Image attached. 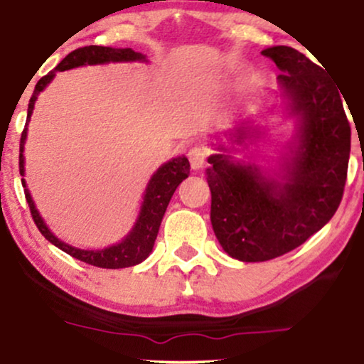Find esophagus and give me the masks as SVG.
Here are the masks:
<instances>
[{
	"label": "esophagus",
	"instance_id": "34e87169",
	"mask_svg": "<svg viewBox=\"0 0 364 364\" xmlns=\"http://www.w3.org/2000/svg\"><path fill=\"white\" fill-rule=\"evenodd\" d=\"M206 156H208V149L203 148V146H195V148L190 149L188 153V159H190V164L193 169H201L206 163Z\"/></svg>",
	"mask_w": 364,
	"mask_h": 364
}]
</instances>
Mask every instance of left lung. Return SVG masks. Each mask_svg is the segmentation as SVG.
<instances>
[{
  "label": "left lung",
  "mask_w": 364,
  "mask_h": 364,
  "mask_svg": "<svg viewBox=\"0 0 364 364\" xmlns=\"http://www.w3.org/2000/svg\"><path fill=\"white\" fill-rule=\"evenodd\" d=\"M262 53L282 72L275 110L294 119V134L275 166H259L235 154L255 146L267 127L242 119L225 132L227 142L211 144L216 153L206 169L211 227L223 250L240 262L275 259L319 232L341 203L351 151L341 90L324 68L284 45Z\"/></svg>",
  "instance_id": "1"
}]
</instances>
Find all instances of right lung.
I'll return each instance as SVG.
<instances>
[{"mask_svg":"<svg viewBox=\"0 0 364 364\" xmlns=\"http://www.w3.org/2000/svg\"><path fill=\"white\" fill-rule=\"evenodd\" d=\"M127 62H148L146 55L139 52H134L132 48H112V47H97V45H89V47H82L73 50L68 53L57 67L53 68L48 75L41 77L38 84L35 85L33 95H31L28 104V116H26V126L21 134L20 141V174L25 176V142L26 136H28V122L33 114L35 102L38 99L40 92L47 89L50 82L55 79L57 72L72 70V68H79L85 65H105V63H127ZM190 174V161L186 156H178V158L169 159L168 163L161 164V166L153 173V176L146 185L144 195H142L139 215H137L134 225L129 230L127 235L122 238L121 242L114 243V245L104 247V248H77L73 245H68L63 240L55 235L45 220L41 218L40 211L36 210L33 198L30 195L28 186H26L25 178H21V185L25 188V196L28 201L31 216H33L36 227L41 232V235L60 250L65 254L72 255L73 259L85 262L89 265L100 267V269H126V267H132L141 264L148 259L151 252H153L156 237H158L161 222L163 216L166 213V208L171 200L173 193L176 188L181 185L183 179L188 178Z\"/></svg>","mask_w":364,"mask_h":364,"instance_id":"obj_1","label":"right lung"}]
</instances>
